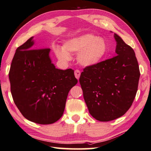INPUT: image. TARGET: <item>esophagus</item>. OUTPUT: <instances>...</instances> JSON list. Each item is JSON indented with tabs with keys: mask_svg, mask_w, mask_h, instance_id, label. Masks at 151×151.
Returning a JSON list of instances; mask_svg holds the SVG:
<instances>
[{
	"mask_svg": "<svg viewBox=\"0 0 151 151\" xmlns=\"http://www.w3.org/2000/svg\"><path fill=\"white\" fill-rule=\"evenodd\" d=\"M75 77L77 78L78 80L80 78V76H81V72H80L79 70H76L75 71Z\"/></svg>",
	"mask_w": 151,
	"mask_h": 151,
	"instance_id": "obj_1",
	"label": "esophagus"
}]
</instances>
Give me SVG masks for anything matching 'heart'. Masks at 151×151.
<instances>
[{"mask_svg":"<svg viewBox=\"0 0 151 151\" xmlns=\"http://www.w3.org/2000/svg\"><path fill=\"white\" fill-rule=\"evenodd\" d=\"M108 52V44L104 38L92 34H84L67 40L63 47L57 46L54 53L63 63L72 59L70 53L78 54L77 61L85 67L96 66L104 60Z\"/></svg>","mask_w":151,"mask_h":151,"instance_id":"obj_1","label":"heart"}]
</instances>
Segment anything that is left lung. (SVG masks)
Here are the masks:
<instances>
[{
	"label": "left lung",
	"instance_id": "8db88e82",
	"mask_svg": "<svg viewBox=\"0 0 151 151\" xmlns=\"http://www.w3.org/2000/svg\"><path fill=\"white\" fill-rule=\"evenodd\" d=\"M116 56L86 67L79 79L90 114L101 122L113 120L130 108L140 72L135 52L117 34Z\"/></svg>",
	"mask_w": 151,
	"mask_h": 151
}]
</instances>
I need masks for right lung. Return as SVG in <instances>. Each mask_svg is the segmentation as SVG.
Instances as JSON below:
<instances>
[{
	"label": "right lung",
	"mask_w": 151,
	"mask_h": 151,
	"mask_svg": "<svg viewBox=\"0 0 151 151\" xmlns=\"http://www.w3.org/2000/svg\"><path fill=\"white\" fill-rule=\"evenodd\" d=\"M35 45L32 37L16 50L9 72L11 93L25 119L50 124L62 116L69 91L78 81L72 69L55 68L50 48Z\"/></svg>",
	"instance_id": "add662e5"
}]
</instances>
